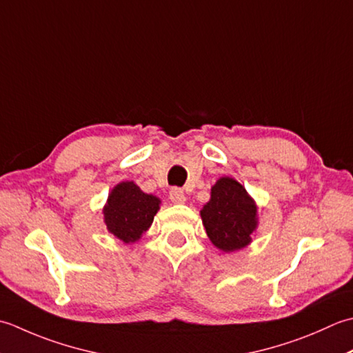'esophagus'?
I'll list each match as a JSON object with an SVG mask.
<instances>
[{
    "mask_svg": "<svg viewBox=\"0 0 353 353\" xmlns=\"http://www.w3.org/2000/svg\"><path fill=\"white\" fill-rule=\"evenodd\" d=\"M169 196L174 204H184L185 203V195H184L183 189H179V187H172L169 192Z\"/></svg>",
    "mask_w": 353,
    "mask_h": 353,
    "instance_id": "obj_1",
    "label": "esophagus"
}]
</instances>
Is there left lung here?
I'll return each instance as SVG.
<instances>
[{
  "label": "left lung",
  "instance_id": "8db88e82",
  "mask_svg": "<svg viewBox=\"0 0 353 353\" xmlns=\"http://www.w3.org/2000/svg\"><path fill=\"white\" fill-rule=\"evenodd\" d=\"M256 205L233 178H221L212 187V198L201 210L207 236L222 251L241 250L256 228Z\"/></svg>",
  "mask_w": 353,
  "mask_h": 353
}]
</instances>
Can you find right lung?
Returning <instances> with one entry per match:
<instances>
[{
  "label": "right lung",
  "mask_w": 353,
  "mask_h": 353,
  "mask_svg": "<svg viewBox=\"0 0 353 353\" xmlns=\"http://www.w3.org/2000/svg\"><path fill=\"white\" fill-rule=\"evenodd\" d=\"M160 208V199L143 193L134 183H120L114 187L103 208L110 232L125 243L135 242L146 232Z\"/></svg>",
  "instance_id": "right-lung-1"
}]
</instances>
